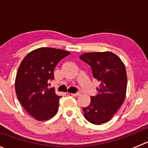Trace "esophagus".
<instances>
[{
	"label": "esophagus",
	"instance_id": "1",
	"mask_svg": "<svg viewBox=\"0 0 148 148\" xmlns=\"http://www.w3.org/2000/svg\"><path fill=\"white\" fill-rule=\"evenodd\" d=\"M71 95H72V96H74V97H78V96H79L80 95V93L79 92H77V93H71Z\"/></svg>",
	"mask_w": 148,
	"mask_h": 148
}]
</instances>
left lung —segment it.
I'll return each mask as SVG.
<instances>
[{
	"mask_svg": "<svg viewBox=\"0 0 148 148\" xmlns=\"http://www.w3.org/2000/svg\"><path fill=\"white\" fill-rule=\"evenodd\" d=\"M79 59L92 67L94 78L100 83L97 95L91 97L89 106L82 108L84 116L94 125L105 123L125 101L127 84L125 66L110 51L85 53Z\"/></svg>",
	"mask_w": 148,
	"mask_h": 148,
	"instance_id": "1",
	"label": "left lung"
}]
</instances>
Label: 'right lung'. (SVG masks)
Here are the masks:
<instances>
[{"mask_svg": "<svg viewBox=\"0 0 148 148\" xmlns=\"http://www.w3.org/2000/svg\"><path fill=\"white\" fill-rule=\"evenodd\" d=\"M70 52L54 48L41 47L24 57L15 81L16 96L26 112L38 121L51 119L56 114L62 97L49 88L54 78L53 69Z\"/></svg>", "mask_w": 148, "mask_h": 148, "instance_id": "add662e5", "label": "right lung"}]
</instances>
